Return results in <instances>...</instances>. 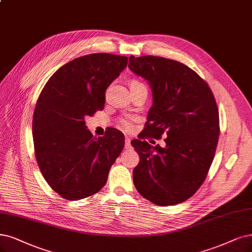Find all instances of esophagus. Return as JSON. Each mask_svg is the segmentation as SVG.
Wrapping results in <instances>:
<instances>
[{
    "instance_id": "obj_1",
    "label": "esophagus",
    "mask_w": 252,
    "mask_h": 252,
    "mask_svg": "<svg viewBox=\"0 0 252 252\" xmlns=\"http://www.w3.org/2000/svg\"><path fill=\"white\" fill-rule=\"evenodd\" d=\"M125 140H126V148H129V147H131V138L126 136Z\"/></svg>"
}]
</instances>
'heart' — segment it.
Instances as JSON below:
<instances>
[{
  "instance_id": "1",
  "label": "heart",
  "mask_w": 252,
  "mask_h": 252,
  "mask_svg": "<svg viewBox=\"0 0 252 252\" xmlns=\"http://www.w3.org/2000/svg\"><path fill=\"white\" fill-rule=\"evenodd\" d=\"M138 85H143V84L138 82V81H133L131 83V86H138ZM119 124H120L121 128L125 129V131H129V129L132 128V123H131V120H128V119H121L119 121Z\"/></svg>"
}]
</instances>
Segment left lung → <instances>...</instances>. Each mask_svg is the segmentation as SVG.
I'll return each mask as SVG.
<instances>
[{"instance_id": "obj_1", "label": "left lung", "mask_w": 252, "mask_h": 252, "mask_svg": "<svg viewBox=\"0 0 252 252\" xmlns=\"http://www.w3.org/2000/svg\"><path fill=\"white\" fill-rule=\"evenodd\" d=\"M128 68L150 84L153 106L140 138H161L165 146L135 139L140 157L133 181L144 198L173 206L190 198L206 180L219 137V112L212 90L181 62L131 56Z\"/></svg>"}]
</instances>
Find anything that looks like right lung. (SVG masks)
I'll list each match as a JSON object with an SVG mask.
<instances>
[{
  "label": "right lung",
  "mask_w": 252,
  "mask_h": 252,
  "mask_svg": "<svg viewBox=\"0 0 252 252\" xmlns=\"http://www.w3.org/2000/svg\"><path fill=\"white\" fill-rule=\"evenodd\" d=\"M127 57L106 53L64 64L43 87L33 115L37 163L51 188L68 200L86 198L107 183L123 152L125 136L110 128L95 138L85 117L104 109L105 92L123 71Z\"/></svg>",
  "instance_id": "1"
}]
</instances>
